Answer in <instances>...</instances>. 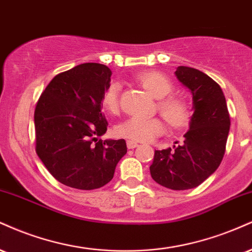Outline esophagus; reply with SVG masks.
<instances>
[{
    "instance_id": "obj_1",
    "label": "esophagus",
    "mask_w": 252,
    "mask_h": 252,
    "mask_svg": "<svg viewBox=\"0 0 252 252\" xmlns=\"http://www.w3.org/2000/svg\"><path fill=\"white\" fill-rule=\"evenodd\" d=\"M126 147L128 149H135L136 147H138V143L135 141H126Z\"/></svg>"
}]
</instances>
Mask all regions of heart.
<instances>
[{
	"mask_svg": "<svg viewBox=\"0 0 252 252\" xmlns=\"http://www.w3.org/2000/svg\"><path fill=\"white\" fill-rule=\"evenodd\" d=\"M137 83L158 102V110L170 126L174 129L186 128L191 120V109L184 98L169 96L174 90V84L162 72L148 70L135 76ZM121 86L117 82H110L102 94V107L108 113L115 114L120 109ZM165 126L160 118L130 117L116 126V134L121 137L137 142H150L164 132Z\"/></svg>",
	"mask_w": 252,
	"mask_h": 252,
	"instance_id": "obj_1",
	"label": "heart"
}]
</instances>
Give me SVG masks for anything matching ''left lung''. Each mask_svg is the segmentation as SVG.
<instances>
[{"label":"left lung","mask_w":252,"mask_h":252,"mask_svg":"<svg viewBox=\"0 0 252 252\" xmlns=\"http://www.w3.org/2000/svg\"><path fill=\"white\" fill-rule=\"evenodd\" d=\"M178 81L192 94L193 114L183 144L155 150L153 180L171 190L198 187L222 162L230 130V115L220 87L204 72L178 66Z\"/></svg>","instance_id":"8db88e82"}]
</instances>
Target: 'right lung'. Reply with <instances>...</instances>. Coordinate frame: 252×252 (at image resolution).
Here are the masks:
<instances>
[{"label": "right lung", "mask_w": 252, "mask_h": 252, "mask_svg": "<svg viewBox=\"0 0 252 252\" xmlns=\"http://www.w3.org/2000/svg\"><path fill=\"white\" fill-rule=\"evenodd\" d=\"M110 77L107 65L83 63L56 75L36 104V154L66 187L105 186L126 154L124 139H97L107 131L101 98Z\"/></svg>", "instance_id": "1"}]
</instances>
